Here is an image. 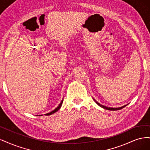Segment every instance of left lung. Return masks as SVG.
<instances>
[{
    "label": "left lung",
    "instance_id": "obj_1",
    "mask_svg": "<svg viewBox=\"0 0 150 150\" xmlns=\"http://www.w3.org/2000/svg\"><path fill=\"white\" fill-rule=\"evenodd\" d=\"M93 99H94V101L95 102H96V103L98 104V105H99V106L101 107V108H104V109H105V110H110V111H117V110H121V109H122L123 108H125V106H126L128 105V104H126V105H125V106H121V107H119V108H111V107H107V106H104V105H103V104H100L99 103H98V101H96V99H94V98H93Z\"/></svg>",
    "mask_w": 150,
    "mask_h": 150
}]
</instances>
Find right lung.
<instances>
[{
	"instance_id": "obj_1",
	"label": "right lung",
	"mask_w": 150,
	"mask_h": 150,
	"mask_svg": "<svg viewBox=\"0 0 150 150\" xmlns=\"http://www.w3.org/2000/svg\"><path fill=\"white\" fill-rule=\"evenodd\" d=\"M62 103H63V99H62V101H61V102L60 103V104H59L58 105V106L56 108H55L54 109V110H53V111H51L50 112H48V113H46V114H44L46 116H49V115H52V114H54V113H55L56 112H57L59 110V109L61 108V106H62ZM38 116H42V115H38Z\"/></svg>"
}]
</instances>
